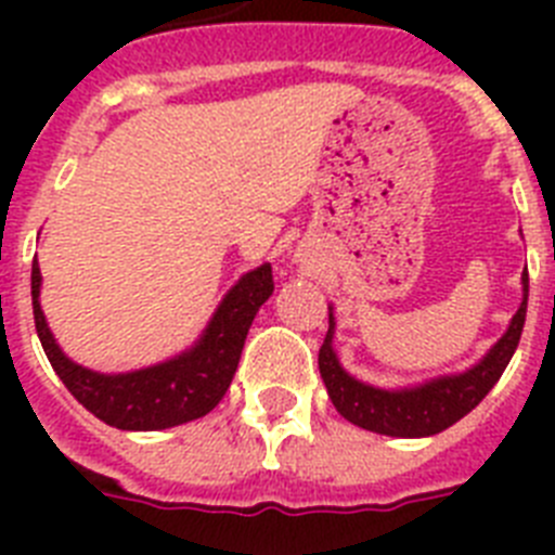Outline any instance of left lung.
I'll return each mask as SVG.
<instances>
[{
  "label": "left lung",
  "mask_w": 555,
  "mask_h": 555,
  "mask_svg": "<svg viewBox=\"0 0 555 555\" xmlns=\"http://www.w3.org/2000/svg\"><path fill=\"white\" fill-rule=\"evenodd\" d=\"M526 308L528 272H522V302L508 322L506 333L489 347L478 364L464 372L430 377L423 384L384 389V386L358 380L341 366L333 347L336 317H333V306H327V336L320 350V372L327 395L347 423L372 430V434L397 436V439H423V436L442 434L444 428L459 423L461 416H467L500 380L522 336Z\"/></svg>",
  "instance_id": "obj_1"
}]
</instances>
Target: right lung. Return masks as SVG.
I'll return each instance as SVG.
<instances>
[{
    "mask_svg": "<svg viewBox=\"0 0 555 555\" xmlns=\"http://www.w3.org/2000/svg\"><path fill=\"white\" fill-rule=\"evenodd\" d=\"M272 292V267L261 263L224 294L189 350L141 370L94 372L72 361L49 331L41 311V267L33 261V317L49 364L77 403L119 430L175 428L217 409L235 375L255 313Z\"/></svg>",
    "mask_w": 555,
    "mask_h": 555,
    "instance_id": "obj_1",
    "label": "right lung"
}]
</instances>
